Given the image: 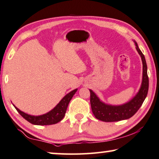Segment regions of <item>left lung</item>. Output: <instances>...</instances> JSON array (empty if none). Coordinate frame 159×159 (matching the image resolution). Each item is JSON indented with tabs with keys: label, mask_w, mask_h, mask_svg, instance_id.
Returning <instances> with one entry per match:
<instances>
[{
	"label": "left lung",
	"mask_w": 159,
	"mask_h": 159,
	"mask_svg": "<svg viewBox=\"0 0 159 159\" xmlns=\"http://www.w3.org/2000/svg\"><path fill=\"white\" fill-rule=\"evenodd\" d=\"M135 49L141 56L143 64V76L141 87L136 95L128 102L123 105H112L106 104L97 96L96 94L89 89L90 92V104L92 111L97 119L105 122H116L127 120L139 110L144 102L148 91V77L147 74V64L144 55L140 50L138 43L133 40Z\"/></svg>",
	"instance_id": "left-lung-1"
}]
</instances>
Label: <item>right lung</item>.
Instances as JSON below:
<instances>
[{
	"instance_id": "add662e5",
	"label": "right lung",
	"mask_w": 159,
	"mask_h": 159,
	"mask_svg": "<svg viewBox=\"0 0 159 159\" xmlns=\"http://www.w3.org/2000/svg\"><path fill=\"white\" fill-rule=\"evenodd\" d=\"M77 91V89H75L74 90L71 91L70 93L61 99L58 104L55 106L52 110L47 113L41 115V116H31L26 113V112L21 111L18 109V107L15 106L13 104V106L15 107L17 111L18 112L20 116L23 118H25L27 121L31 123L34 125H52V124H56L61 121V120L65 116L66 109H67L68 105L70 103V100H72V97L74 96L76 92Z\"/></svg>"
}]
</instances>
